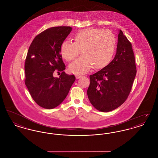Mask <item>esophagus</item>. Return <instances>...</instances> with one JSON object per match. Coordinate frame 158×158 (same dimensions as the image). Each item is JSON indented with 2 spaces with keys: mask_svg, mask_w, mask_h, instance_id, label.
Here are the masks:
<instances>
[{
  "mask_svg": "<svg viewBox=\"0 0 158 158\" xmlns=\"http://www.w3.org/2000/svg\"><path fill=\"white\" fill-rule=\"evenodd\" d=\"M83 76L82 75H76V79H79V78H81V77H82Z\"/></svg>",
  "mask_w": 158,
  "mask_h": 158,
  "instance_id": "34e87169",
  "label": "esophagus"
}]
</instances>
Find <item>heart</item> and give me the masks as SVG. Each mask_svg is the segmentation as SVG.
I'll return each instance as SVG.
<instances>
[{
	"instance_id": "b5f03b06",
	"label": "heart",
	"mask_w": 158,
	"mask_h": 158,
	"mask_svg": "<svg viewBox=\"0 0 158 158\" xmlns=\"http://www.w3.org/2000/svg\"><path fill=\"white\" fill-rule=\"evenodd\" d=\"M74 43L64 41L60 47L63 58L74 60L80 53L82 56L69 66L76 75L88 72L93 66L96 70L106 67L113 59L116 47V38L110 30L89 28L79 31L73 36Z\"/></svg>"
}]
</instances>
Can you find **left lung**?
I'll use <instances>...</instances> for the list:
<instances>
[{
  "label": "left lung",
  "mask_w": 158,
  "mask_h": 158,
  "mask_svg": "<svg viewBox=\"0 0 158 158\" xmlns=\"http://www.w3.org/2000/svg\"><path fill=\"white\" fill-rule=\"evenodd\" d=\"M136 72L131 44L120 30L114 59L106 67L89 76L87 94L91 104L101 112L117 108L128 98Z\"/></svg>",
  "instance_id": "left-lung-1"
}]
</instances>
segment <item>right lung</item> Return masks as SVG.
<instances>
[{
	"instance_id": "add662e5",
	"label": "right lung",
	"mask_w": 158,
	"mask_h": 158,
	"mask_svg": "<svg viewBox=\"0 0 158 158\" xmlns=\"http://www.w3.org/2000/svg\"><path fill=\"white\" fill-rule=\"evenodd\" d=\"M72 30L64 26L48 28L34 38L28 51L25 83L34 101L45 109L60 105L75 81V76L63 72L66 66L60 54L61 45ZM56 69L62 72L59 78L52 76Z\"/></svg>"
}]
</instances>
